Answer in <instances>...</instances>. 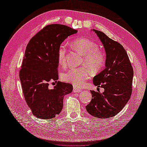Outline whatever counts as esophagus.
<instances>
[{"mask_svg": "<svg viewBox=\"0 0 147 147\" xmlns=\"http://www.w3.org/2000/svg\"><path fill=\"white\" fill-rule=\"evenodd\" d=\"M73 92H74V93H80V92H82V89L77 88H76V87H74Z\"/></svg>", "mask_w": 147, "mask_h": 147, "instance_id": "obj_1", "label": "esophagus"}]
</instances>
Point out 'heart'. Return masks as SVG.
Returning <instances> with one entry per match:
<instances>
[{
    "label": "heart",
    "instance_id": "obj_1",
    "mask_svg": "<svg viewBox=\"0 0 147 147\" xmlns=\"http://www.w3.org/2000/svg\"><path fill=\"white\" fill-rule=\"evenodd\" d=\"M71 45L76 51L83 55L82 64H86L93 71H98L105 64V57L98 51L95 43L87 38H79L71 42ZM66 47L62 44L57 51V61L61 65L65 64ZM90 76L89 70L86 67L71 69L62 75V80L71 83L74 86L82 87L85 85L86 81Z\"/></svg>",
    "mask_w": 147,
    "mask_h": 147
}]
</instances>
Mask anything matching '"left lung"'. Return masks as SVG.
I'll return each instance as SVG.
<instances>
[{
    "mask_svg": "<svg viewBox=\"0 0 147 147\" xmlns=\"http://www.w3.org/2000/svg\"><path fill=\"white\" fill-rule=\"evenodd\" d=\"M92 31L96 34L106 53L105 68L93 79V85L104 88V92L90 90L93 98L86 109L90 115L104 119L118 114L129 101L133 69L126 51L119 43L100 31Z\"/></svg>",
    "mask_w": 147,
    "mask_h": 147,
    "instance_id": "obj_1",
    "label": "left lung"
}]
</instances>
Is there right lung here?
I'll return each instance as SVG.
<instances>
[{
	"instance_id": "right-lung-1",
	"label": "right lung",
	"mask_w": 147,
	"mask_h": 147,
	"mask_svg": "<svg viewBox=\"0 0 147 147\" xmlns=\"http://www.w3.org/2000/svg\"><path fill=\"white\" fill-rule=\"evenodd\" d=\"M77 32L63 24H49L28 43L20 78L25 100L36 117L49 119L60 114L64 96L73 91L71 84L57 82V51L65 39ZM51 80L57 82L52 89L48 88Z\"/></svg>"
}]
</instances>
